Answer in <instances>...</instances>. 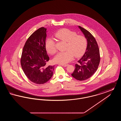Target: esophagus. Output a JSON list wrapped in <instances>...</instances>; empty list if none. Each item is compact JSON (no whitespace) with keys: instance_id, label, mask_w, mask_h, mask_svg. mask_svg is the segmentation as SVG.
I'll list each match as a JSON object with an SVG mask.
<instances>
[{"instance_id":"34e87169","label":"esophagus","mask_w":121,"mask_h":121,"mask_svg":"<svg viewBox=\"0 0 121 121\" xmlns=\"http://www.w3.org/2000/svg\"><path fill=\"white\" fill-rule=\"evenodd\" d=\"M59 65H61V66H62L63 67H67V66H68V64H60Z\"/></svg>"}]
</instances>
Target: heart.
I'll list each match as a JSON object with an SVG mask.
<instances>
[{
  "label": "heart",
  "mask_w": 121,
  "mask_h": 121,
  "mask_svg": "<svg viewBox=\"0 0 121 121\" xmlns=\"http://www.w3.org/2000/svg\"><path fill=\"white\" fill-rule=\"evenodd\" d=\"M55 36L58 39L67 42L66 51L58 52L54 58V61L56 63H69L74 56L78 58L81 56L86 48V38L83 35H77L75 32L69 29H62L58 31ZM45 47L47 51L50 54H54L57 52L55 42L51 38L47 39Z\"/></svg>",
  "instance_id": "1"
}]
</instances>
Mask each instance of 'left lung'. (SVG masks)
Returning a JSON list of instances; mask_svg holds the SVG:
<instances>
[{
  "label": "left lung",
  "mask_w": 121,
  "mask_h": 121,
  "mask_svg": "<svg viewBox=\"0 0 121 121\" xmlns=\"http://www.w3.org/2000/svg\"><path fill=\"white\" fill-rule=\"evenodd\" d=\"M79 28L86 38L87 42L86 50L78 63L72 76L78 80L89 78L97 70L100 61L99 49L95 39L89 31L80 26Z\"/></svg>",
  "instance_id": "1"
}]
</instances>
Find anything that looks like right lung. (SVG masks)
Segmentation results:
<instances>
[{
    "mask_svg": "<svg viewBox=\"0 0 121 121\" xmlns=\"http://www.w3.org/2000/svg\"><path fill=\"white\" fill-rule=\"evenodd\" d=\"M46 30L41 27L30 36L23 47L21 65L24 74L33 82L43 84L52 78L54 66L46 65L49 60L45 47Z\"/></svg>",
    "mask_w": 121,
    "mask_h": 121,
    "instance_id": "1",
    "label": "right lung"
}]
</instances>
